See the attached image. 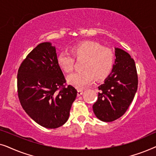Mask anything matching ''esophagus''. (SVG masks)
Here are the masks:
<instances>
[{
	"instance_id": "esophagus-1",
	"label": "esophagus",
	"mask_w": 156,
	"mask_h": 156,
	"mask_svg": "<svg viewBox=\"0 0 156 156\" xmlns=\"http://www.w3.org/2000/svg\"><path fill=\"white\" fill-rule=\"evenodd\" d=\"M83 94V90L82 89H78L77 90V96L79 97V96L82 95Z\"/></svg>"
}]
</instances>
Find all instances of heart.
<instances>
[{"label": "heart", "instance_id": "b5f03b06", "mask_svg": "<svg viewBox=\"0 0 156 156\" xmlns=\"http://www.w3.org/2000/svg\"><path fill=\"white\" fill-rule=\"evenodd\" d=\"M72 55L67 51H62L57 57V62L67 73L74 69V56L76 59H84L82 69L68 76L67 81L72 86L82 89L90 85L94 79L101 80L112 71L114 63V54L112 49L104 48L94 41H84L74 44L71 48Z\"/></svg>", "mask_w": 156, "mask_h": 156}]
</instances>
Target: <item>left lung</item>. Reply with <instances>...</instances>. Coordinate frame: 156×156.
<instances>
[{
	"mask_svg": "<svg viewBox=\"0 0 156 156\" xmlns=\"http://www.w3.org/2000/svg\"><path fill=\"white\" fill-rule=\"evenodd\" d=\"M115 56L112 71L104 84L98 87V99L93 105L96 116L104 122L114 121L125 114L138 88L133 59L120 48H115Z\"/></svg>",
	"mask_w": 156,
	"mask_h": 156,
	"instance_id": "1",
	"label": "left lung"
}]
</instances>
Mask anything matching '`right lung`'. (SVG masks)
Returning a JSON list of instances; mask_svg holds the SVG:
<instances>
[{
	"mask_svg": "<svg viewBox=\"0 0 156 156\" xmlns=\"http://www.w3.org/2000/svg\"><path fill=\"white\" fill-rule=\"evenodd\" d=\"M18 94L23 109L47 129L67 122L77 91L66 80L57 62L55 47L42 42L23 61L18 71Z\"/></svg>",
	"mask_w": 156,
	"mask_h": 156,
	"instance_id": "obj_1",
	"label": "right lung"
}]
</instances>
